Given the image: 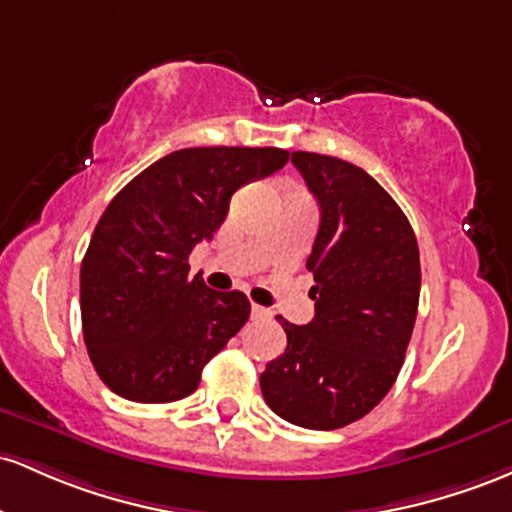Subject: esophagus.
Returning <instances> with one entry per match:
<instances>
[{
  "label": "esophagus",
  "mask_w": 512,
  "mask_h": 512,
  "mask_svg": "<svg viewBox=\"0 0 512 512\" xmlns=\"http://www.w3.org/2000/svg\"><path fill=\"white\" fill-rule=\"evenodd\" d=\"M251 317H254V319H271L273 312H271V309L258 307V304H254V307H251Z\"/></svg>",
  "instance_id": "obj_1"
}]
</instances>
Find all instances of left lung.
Wrapping results in <instances>:
<instances>
[{
  "label": "left lung",
  "mask_w": 512,
  "mask_h": 512,
  "mask_svg": "<svg viewBox=\"0 0 512 512\" xmlns=\"http://www.w3.org/2000/svg\"><path fill=\"white\" fill-rule=\"evenodd\" d=\"M292 164L321 210L307 258L314 319L278 317L287 348L266 365L261 392L285 421L336 430L396 382L416 324L421 258L406 215L367 171L314 152H292Z\"/></svg>",
  "instance_id": "1"
}]
</instances>
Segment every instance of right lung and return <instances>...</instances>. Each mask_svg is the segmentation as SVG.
I'll use <instances>...</instances> for the list:
<instances>
[{"mask_svg": "<svg viewBox=\"0 0 512 512\" xmlns=\"http://www.w3.org/2000/svg\"><path fill=\"white\" fill-rule=\"evenodd\" d=\"M287 159L278 147L179 149L108 203L84 254L79 300L86 350L111 392L169 404L198 389L251 304L191 278L188 254L225 222L234 191Z\"/></svg>", "mask_w": 512, "mask_h": 512, "instance_id": "obj_1", "label": "right lung"}]
</instances>
